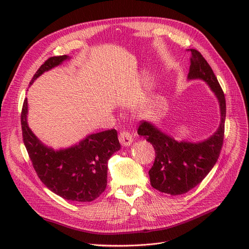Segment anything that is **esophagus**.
<instances>
[{
  "label": "esophagus",
  "mask_w": 249,
  "mask_h": 249,
  "mask_svg": "<svg viewBox=\"0 0 249 249\" xmlns=\"http://www.w3.org/2000/svg\"><path fill=\"white\" fill-rule=\"evenodd\" d=\"M119 141H120V143H121L123 146H129L132 143L133 138H132L131 134H130L129 132L121 131L120 134H119Z\"/></svg>",
  "instance_id": "obj_1"
}]
</instances>
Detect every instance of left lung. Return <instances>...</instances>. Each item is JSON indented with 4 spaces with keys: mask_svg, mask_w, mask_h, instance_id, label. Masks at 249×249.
<instances>
[{
    "mask_svg": "<svg viewBox=\"0 0 249 249\" xmlns=\"http://www.w3.org/2000/svg\"><path fill=\"white\" fill-rule=\"evenodd\" d=\"M192 57L189 80L205 81L214 91L220 105L221 122L217 131L205 141H177L146 121H140L137 132L150 142L155 160L149 171L151 186L161 193L182 195L195 188L210 173L223 145L226 101L223 90L207 60L198 50L190 49Z\"/></svg>",
    "mask_w": 249,
    "mask_h": 249,
    "instance_id": "left-lung-1",
    "label": "left lung"
}]
</instances>
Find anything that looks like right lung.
<instances>
[{
  "instance_id": "add662e5",
  "label": "right lung",
  "mask_w": 249,
  "mask_h": 249,
  "mask_svg": "<svg viewBox=\"0 0 249 249\" xmlns=\"http://www.w3.org/2000/svg\"><path fill=\"white\" fill-rule=\"evenodd\" d=\"M68 55L48 58L33 75L30 85L62 61ZM28 104L24 100L21 112L22 136L38 178L59 197L74 202H91L107 187L108 160L121 148L115 129L88 135L78 144L54 150L45 146L27 123Z\"/></svg>"
}]
</instances>
